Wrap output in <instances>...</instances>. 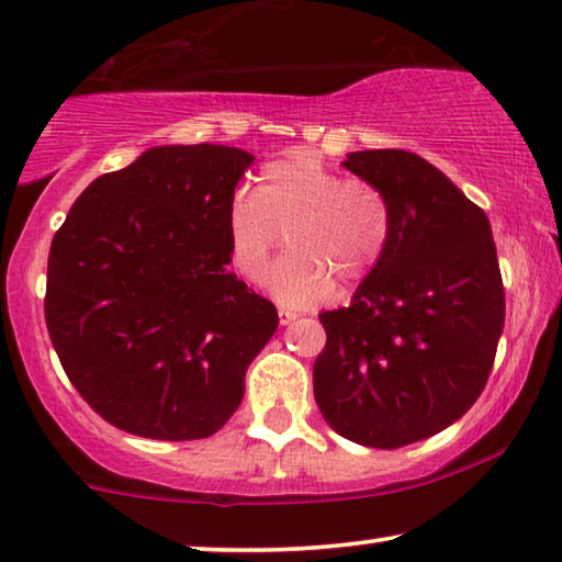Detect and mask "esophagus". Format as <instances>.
I'll return each instance as SVG.
<instances>
[{
  "label": "esophagus",
  "instance_id": "obj_1",
  "mask_svg": "<svg viewBox=\"0 0 562 562\" xmlns=\"http://www.w3.org/2000/svg\"><path fill=\"white\" fill-rule=\"evenodd\" d=\"M278 315H280V325H290L292 321H297L295 310H288V307H280Z\"/></svg>",
  "mask_w": 562,
  "mask_h": 562
}]
</instances>
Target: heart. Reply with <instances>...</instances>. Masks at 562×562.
Segmentation results:
<instances>
[{
    "label": "heart",
    "mask_w": 562,
    "mask_h": 562,
    "mask_svg": "<svg viewBox=\"0 0 562 562\" xmlns=\"http://www.w3.org/2000/svg\"><path fill=\"white\" fill-rule=\"evenodd\" d=\"M280 232L292 252L267 274V290L282 305L307 307L335 282L348 290L379 267L393 232L391 201L375 183L292 150L265 166L255 199H234L227 209L229 257L241 278H262Z\"/></svg>",
    "instance_id": "obj_1"
}]
</instances>
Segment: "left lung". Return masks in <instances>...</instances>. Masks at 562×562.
I'll use <instances>...</instances> for the list:
<instances>
[{
    "instance_id": "8db88e82",
    "label": "left lung",
    "mask_w": 562,
    "mask_h": 562,
    "mask_svg": "<svg viewBox=\"0 0 562 562\" xmlns=\"http://www.w3.org/2000/svg\"><path fill=\"white\" fill-rule=\"evenodd\" d=\"M342 166L386 191L393 232L350 305L321 313L315 401L340 437L398 449L462 418L490 379L505 328L497 249L487 214L426 158L353 150Z\"/></svg>"
}]
</instances>
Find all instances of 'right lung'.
I'll return each mask as SVG.
<instances>
[{"label": "right lung", "mask_w": 562, "mask_h": 562, "mask_svg": "<svg viewBox=\"0 0 562 562\" xmlns=\"http://www.w3.org/2000/svg\"><path fill=\"white\" fill-rule=\"evenodd\" d=\"M252 154L156 146L75 201L47 259L49 340L93 412L121 431H220L278 330L270 300L227 270V209Z\"/></svg>", "instance_id": "1"}]
</instances>
